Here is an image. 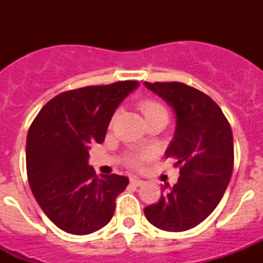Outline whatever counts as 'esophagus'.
I'll return each mask as SVG.
<instances>
[{
  "mask_svg": "<svg viewBox=\"0 0 263 263\" xmlns=\"http://www.w3.org/2000/svg\"><path fill=\"white\" fill-rule=\"evenodd\" d=\"M130 183H132L134 187H141V185L143 184V180H141V179L138 178H132L130 179Z\"/></svg>",
  "mask_w": 263,
  "mask_h": 263,
  "instance_id": "obj_1",
  "label": "esophagus"
}]
</instances>
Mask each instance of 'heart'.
I'll list each match as a JSON object with an SVG mask.
<instances>
[{"label": "heart", "mask_w": 263, "mask_h": 263, "mask_svg": "<svg viewBox=\"0 0 263 263\" xmlns=\"http://www.w3.org/2000/svg\"><path fill=\"white\" fill-rule=\"evenodd\" d=\"M141 110L143 111V115H145L146 118L155 115H167L166 108L162 104L158 103V101H154V100H145L143 103H141ZM143 158H145V154L132 155L129 162L132 164H138Z\"/></svg>", "instance_id": "b5f03b06"}]
</instances>
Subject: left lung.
<instances>
[{"label":"left lung","mask_w":263,"mask_h":263,"mask_svg":"<svg viewBox=\"0 0 263 263\" xmlns=\"http://www.w3.org/2000/svg\"><path fill=\"white\" fill-rule=\"evenodd\" d=\"M166 101L176 117L166 158H174L180 176L173 188L162 187L157 204L145 208L150 224L184 232L204 221L221 200L233 171V134L220 106L205 93L183 83H145Z\"/></svg>","instance_id":"left-lung-1"}]
</instances>
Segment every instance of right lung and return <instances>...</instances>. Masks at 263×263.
I'll return each instance as SVG.
<instances>
[{"label": "right lung", "mask_w": 263, "mask_h": 263, "mask_svg": "<svg viewBox=\"0 0 263 263\" xmlns=\"http://www.w3.org/2000/svg\"><path fill=\"white\" fill-rule=\"evenodd\" d=\"M138 81L67 90L32 121L26 168L35 200L53 224L78 236L93 233L113 217L126 176L96 175L88 164L90 143H103L111 116Z\"/></svg>", "instance_id": "add662e5"}]
</instances>
